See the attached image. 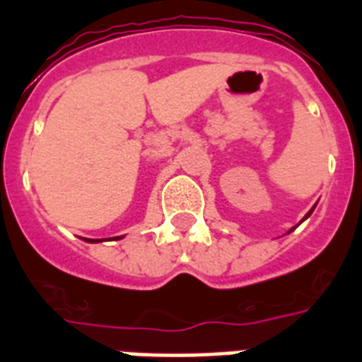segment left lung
Masks as SVG:
<instances>
[{
    "mask_svg": "<svg viewBox=\"0 0 362 362\" xmlns=\"http://www.w3.org/2000/svg\"><path fill=\"white\" fill-rule=\"evenodd\" d=\"M315 206H317V205H313V209H311V211H310V212H308V214H305V216H303V220H305V218H310V216H311V212L315 211ZM303 220H302V222H303ZM292 230H294V228H292ZM292 230H288V231H286V233H291V231H292Z\"/></svg>",
    "mask_w": 362,
    "mask_h": 362,
    "instance_id": "obj_1",
    "label": "left lung"
}]
</instances>
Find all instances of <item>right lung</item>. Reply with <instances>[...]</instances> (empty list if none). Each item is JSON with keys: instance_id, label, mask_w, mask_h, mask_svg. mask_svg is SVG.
<instances>
[{"instance_id": "right-lung-1", "label": "right lung", "mask_w": 362, "mask_h": 362, "mask_svg": "<svg viewBox=\"0 0 362 362\" xmlns=\"http://www.w3.org/2000/svg\"><path fill=\"white\" fill-rule=\"evenodd\" d=\"M117 239H121V237H117ZM85 241H89V243H100V239H85Z\"/></svg>"}]
</instances>
